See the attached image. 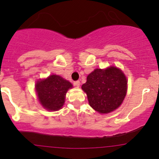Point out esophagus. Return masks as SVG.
Listing matches in <instances>:
<instances>
[{"mask_svg": "<svg viewBox=\"0 0 159 159\" xmlns=\"http://www.w3.org/2000/svg\"><path fill=\"white\" fill-rule=\"evenodd\" d=\"M74 85L76 87H79L80 85V81H76V82H74Z\"/></svg>", "mask_w": 159, "mask_h": 159, "instance_id": "esophagus-1", "label": "esophagus"}]
</instances>
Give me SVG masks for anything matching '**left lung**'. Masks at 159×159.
I'll list each match as a JSON object with an SVG mask.
<instances>
[{
    "mask_svg": "<svg viewBox=\"0 0 159 159\" xmlns=\"http://www.w3.org/2000/svg\"><path fill=\"white\" fill-rule=\"evenodd\" d=\"M127 78L114 66L97 68L87 76L82 89L86 93L89 105L100 113H109L122 104L127 93Z\"/></svg>",
    "mask_w": 159,
    "mask_h": 159,
    "instance_id": "8db88e82",
    "label": "left lung"
}]
</instances>
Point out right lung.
<instances>
[{"label":"right lung","instance_id":"right-lung-1","mask_svg":"<svg viewBox=\"0 0 159 159\" xmlns=\"http://www.w3.org/2000/svg\"><path fill=\"white\" fill-rule=\"evenodd\" d=\"M73 88L69 81L58 75H50L46 79L39 80L35 89L40 104L46 110L57 111L61 109L65 101L66 93Z\"/></svg>","mask_w":159,"mask_h":159}]
</instances>
